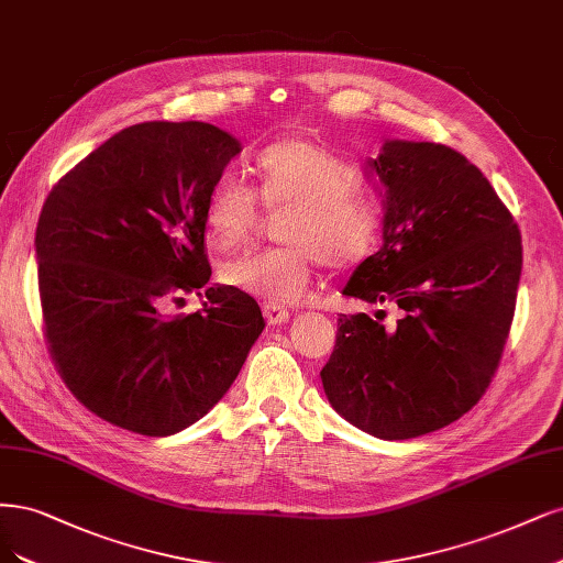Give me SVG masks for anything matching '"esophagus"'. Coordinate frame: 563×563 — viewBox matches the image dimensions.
<instances>
[{
  "mask_svg": "<svg viewBox=\"0 0 563 563\" xmlns=\"http://www.w3.org/2000/svg\"><path fill=\"white\" fill-rule=\"evenodd\" d=\"M263 317H265V321L269 323V325H277V323H284V321H288V309L286 307H282V305H275V302H265L263 305Z\"/></svg>",
  "mask_w": 563,
  "mask_h": 563,
  "instance_id": "34e87169",
  "label": "esophagus"
}]
</instances>
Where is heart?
Returning <instances> with one entry per match:
<instances>
[{
    "mask_svg": "<svg viewBox=\"0 0 563 563\" xmlns=\"http://www.w3.org/2000/svg\"><path fill=\"white\" fill-rule=\"evenodd\" d=\"M256 188L223 174L205 200V228L221 249L242 244L265 209H284V244L244 251L221 265V282L246 296L284 305L300 300L314 269L352 267L371 254L379 228V202L358 186L356 169L309 140L290 137L265 146L254 163Z\"/></svg>",
    "mask_w": 563,
    "mask_h": 563,
    "instance_id": "b5f03b06",
    "label": "heart"
}]
</instances>
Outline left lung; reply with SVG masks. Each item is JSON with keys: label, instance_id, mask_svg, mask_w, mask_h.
Returning a JSON list of instances; mask_svg holds the SVG:
<instances>
[{"label": "left lung", "instance_id": "8db88e82", "mask_svg": "<svg viewBox=\"0 0 563 563\" xmlns=\"http://www.w3.org/2000/svg\"><path fill=\"white\" fill-rule=\"evenodd\" d=\"M384 244L342 294L398 319L340 314L323 365L335 410L382 440L442 429L489 389L510 335L521 232L487 177L433 142H384Z\"/></svg>", "mask_w": 563, "mask_h": 563}]
</instances>
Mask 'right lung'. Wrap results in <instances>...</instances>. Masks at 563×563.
Segmentation results:
<instances>
[{
  "mask_svg": "<svg viewBox=\"0 0 563 563\" xmlns=\"http://www.w3.org/2000/svg\"><path fill=\"white\" fill-rule=\"evenodd\" d=\"M240 142L200 123L146 121L113 134L57 181L36 223L48 354L86 410L163 438L235 382L263 331L258 302L205 288L200 312L167 317L209 282L205 200Z\"/></svg>",
  "mask_w": 563,
  "mask_h": 563,
  "instance_id": "right-lung-1",
  "label": "right lung"
}]
</instances>
